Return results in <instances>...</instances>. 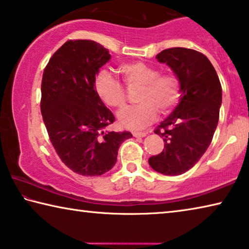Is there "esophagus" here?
<instances>
[{"label":"esophagus","instance_id":"34e87169","mask_svg":"<svg viewBox=\"0 0 249 249\" xmlns=\"http://www.w3.org/2000/svg\"><path fill=\"white\" fill-rule=\"evenodd\" d=\"M146 133H140V132H134L133 133V136L134 137H138V138H140V137H145L146 136Z\"/></svg>","mask_w":249,"mask_h":249}]
</instances>
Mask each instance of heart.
Listing matches in <instances>:
<instances>
[{
    "label": "heart",
    "instance_id": "b5f03b06",
    "mask_svg": "<svg viewBox=\"0 0 249 249\" xmlns=\"http://www.w3.org/2000/svg\"><path fill=\"white\" fill-rule=\"evenodd\" d=\"M120 69L127 88L142 87L136 107L119 113L121 125L128 129H142L153 123L158 109L167 113L176 107L180 98V82L171 73L159 74L156 67L142 61L126 62ZM95 90L100 99L108 107L122 108L126 104V91L119 80L107 71H101L95 79Z\"/></svg>",
    "mask_w": 249,
    "mask_h": 249
}]
</instances>
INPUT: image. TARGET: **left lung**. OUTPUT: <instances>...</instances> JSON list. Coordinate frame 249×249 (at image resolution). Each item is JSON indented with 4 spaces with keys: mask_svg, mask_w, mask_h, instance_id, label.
Instances as JSON below:
<instances>
[{
    "mask_svg": "<svg viewBox=\"0 0 249 249\" xmlns=\"http://www.w3.org/2000/svg\"><path fill=\"white\" fill-rule=\"evenodd\" d=\"M156 58L174 71L181 95L176 108L155 130L165 142V149L148 162L159 174L179 176L199 161L212 142L220 116L222 87L208 57L196 50L169 48Z\"/></svg>",
    "mask_w": 249,
    "mask_h": 249,
    "instance_id": "8db88e82",
    "label": "left lung"
}]
</instances>
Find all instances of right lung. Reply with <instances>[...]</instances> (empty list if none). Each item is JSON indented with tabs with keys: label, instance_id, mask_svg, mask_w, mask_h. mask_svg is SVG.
Instances as JSON below:
<instances>
[{
	"label": "right lung",
	"instance_id": "obj_1",
	"mask_svg": "<svg viewBox=\"0 0 249 249\" xmlns=\"http://www.w3.org/2000/svg\"><path fill=\"white\" fill-rule=\"evenodd\" d=\"M111 59L93 40H69L46 66L41 81V115L59 158L73 172L101 176L116 163L129 132H107L114 122L95 90V75Z\"/></svg>",
	"mask_w": 249,
	"mask_h": 249
}]
</instances>
